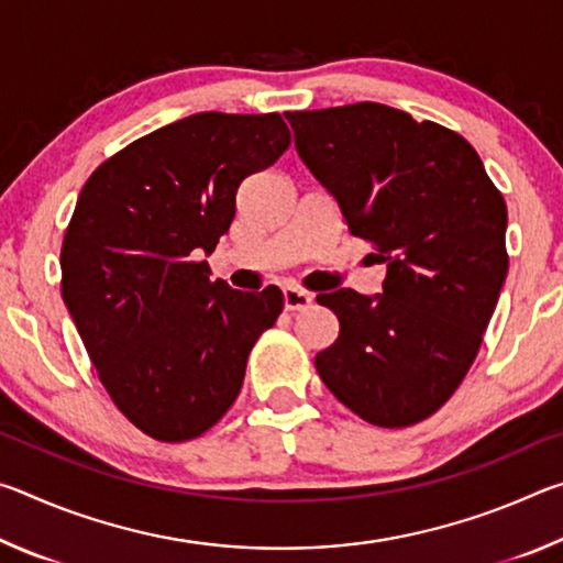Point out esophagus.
Segmentation results:
<instances>
[{
  "mask_svg": "<svg viewBox=\"0 0 563 563\" xmlns=\"http://www.w3.org/2000/svg\"><path fill=\"white\" fill-rule=\"evenodd\" d=\"M283 300H285V310H305L312 305V295L302 288H295V285H288L283 288Z\"/></svg>",
  "mask_w": 563,
  "mask_h": 563,
  "instance_id": "esophagus-1",
  "label": "esophagus"
}]
</instances>
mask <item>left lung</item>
I'll list each match as a JSON object with an SVG mask.
<instances>
[{
	"label": "left lung",
	"mask_w": 563,
	"mask_h": 563,
	"mask_svg": "<svg viewBox=\"0 0 563 563\" xmlns=\"http://www.w3.org/2000/svg\"><path fill=\"white\" fill-rule=\"evenodd\" d=\"M285 119L350 233L387 263L373 298L318 295L340 320L318 375L369 424L422 422L460 387L497 308L507 203L470 141L434 121L373 101Z\"/></svg>",
	"instance_id": "8db88e82"
}]
</instances>
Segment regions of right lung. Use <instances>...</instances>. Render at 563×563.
Wrapping results in <instances>:
<instances>
[{
	"label": "right lung",
	"instance_id": "right-lung-1",
	"mask_svg": "<svg viewBox=\"0 0 563 563\" xmlns=\"http://www.w3.org/2000/svg\"><path fill=\"white\" fill-rule=\"evenodd\" d=\"M290 146L280 113L203 111L93 170L62 243V298L121 415L161 442L203 434L235 402L283 292L211 280L245 176Z\"/></svg>",
	"mask_w": 563,
	"mask_h": 563
}]
</instances>
